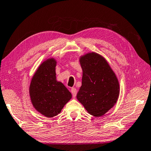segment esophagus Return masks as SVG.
<instances>
[{
	"label": "esophagus",
	"instance_id": "esophagus-1",
	"mask_svg": "<svg viewBox=\"0 0 151 151\" xmlns=\"http://www.w3.org/2000/svg\"><path fill=\"white\" fill-rule=\"evenodd\" d=\"M70 91H71L72 94H73V97L75 98L76 95V93H77V90H76L75 88H72Z\"/></svg>",
	"mask_w": 151,
	"mask_h": 151
}]
</instances>
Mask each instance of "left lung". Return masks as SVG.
<instances>
[{
	"instance_id": "1",
	"label": "left lung",
	"mask_w": 151,
	"mask_h": 151,
	"mask_svg": "<svg viewBox=\"0 0 151 151\" xmlns=\"http://www.w3.org/2000/svg\"><path fill=\"white\" fill-rule=\"evenodd\" d=\"M82 85L76 98L89 114L104 116L116 104L119 95L118 78L107 60L95 52L79 58Z\"/></svg>"
}]
</instances>
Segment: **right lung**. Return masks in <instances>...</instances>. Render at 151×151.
I'll use <instances>...</instances> for the list:
<instances>
[{
	"label": "right lung",
	"mask_w": 151,
	"mask_h": 151,
	"mask_svg": "<svg viewBox=\"0 0 151 151\" xmlns=\"http://www.w3.org/2000/svg\"><path fill=\"white\" fill-rule=\"evenodd\" d=\"M56 63L54 58L43 62L33 75L29 88L33 106L47 118L59 114L72 98L70 92L56 80Z\"/></svg>",
	"instance_id": "add662e5"
}]
</instances>
